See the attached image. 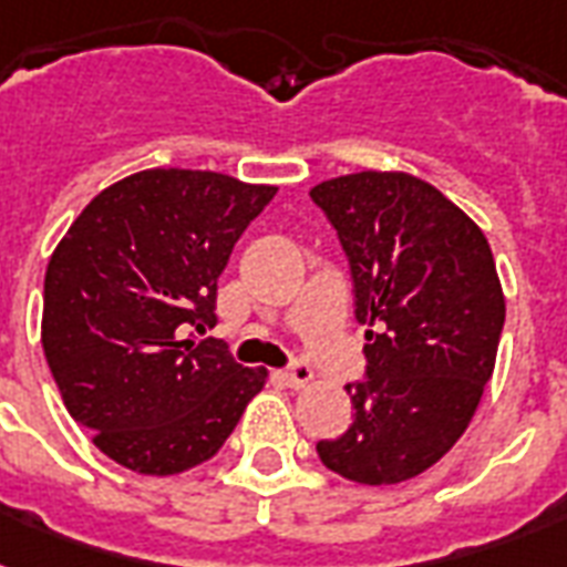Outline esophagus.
I'll list each match as a JSON object with an SVG mask.
<instances>
[{"mask_svg":"<svg viewBox=\"0 0 567 567\" xmlns=\"http://www.w3.org/2000/svg\"><path fill=\"white\" fill-rule=\"evenodd\" d=\"M276 379H279L282 385H288V388H293V391H297V388H306L311 382V368H309V364L297 362L293 368H288V371L276 373Z\"/></svg>","mask_w":567,"mask_h":567,"instance_id":"esophagus-1","label":"esophagus"}]
</instances>
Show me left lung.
<instances>
[{"label":"left lung","mask_w":567,"mask_h":567,"mask_svg":"<svg viewBox=\"0 0 567 567\" xmlns=\"http://www.w3.org/2000/svg\"><path fill=\"white\" fill-rule=\"evenodd\" d=\"M350 258L368 379L347 385L353 423L320 462L394 485L447 453L483 400L506 300L483 229L430 182L362 171L311 188Z\"/></svg>","instance_id":"left-lung-1"}]
</instances>
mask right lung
Wrapping results in <instances>:
<instances>
[{"label":"right lung","instance_id":"right-lung-1","mask_svg":"<svg viewBox=\"0 0 567 567\" xmlns=\"http://www.w3.org/2000/svg\"><path fill=\"white\" fill-rule=\"evenodd\" d=\"M274 194L153 167L100 190L58 240L40 341L66 412L117 465L146 476L203 465L265 388V368L185 332L214 323L231 247Z\"/></svg>","mask_w":567,"mask_h":567}]
</instances>
